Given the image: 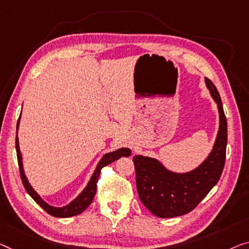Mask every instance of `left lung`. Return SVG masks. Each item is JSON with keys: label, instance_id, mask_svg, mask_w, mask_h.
<instances>
[{"label": "left lung", "instance_id": "1", "mask_svg": "<svg viewBox=\"0 0 249 249\" xmlns=\"http://www.w3.org/2000/svg\"><path fill=\"white\" fill-rule=\"evenodd\" d=\"M205 81L219 113V129L206 160L195 170L178 173L170 171L157 159L143 155L133 158L141 201L159 218L179 217L194 210L217 184L224 170L227 120L216 86L208 78H205Z\"/></svg>", "mask_w": 249, "mask_h": 249}]
</instances>
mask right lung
<instances>
[{"label": "right lung", "mask_w": 249, "mask_h": 249, "mask_svg": "<svg viewBox=\"0 0 249 249\" xmlns=\"http://www.w3.org/2000/svg\"><path fill=\"white\" fill-rule=\"evenodd\" d=\"M21 117V115H20ZM18 124H20V118H18V124H17V137H16V148H17V157H18V169H20V177L22 180V183H23L25 190H27L30 196L35 200V201L38 203V205L42 208L43 210H46L48 213L51 214V216L57 217V218H68V217H72V216H77L87 209V207L90 205L92 199L96 195V188H97V181H98V177L101 174V170L104 168V166L110 164V163L118 160L122 157H129L132 153V151L127 147H122L118 148L116 151L109 152V153L104 154V157L99 160L97 166H96L94 173L89 180V182L87 183L86 188L84 189L83 191L80 192L79 196H77L76 199H73L71 202L68 203L67 206L64 207H53L50 206L49 203H47L35 191V189L31 187V184L29 183V181L27 179L24 174V170H23V164H22V155H21V151H20V146H18Z\"/></svg>", "instance_id": "right-lung-1"}]
</instances>
